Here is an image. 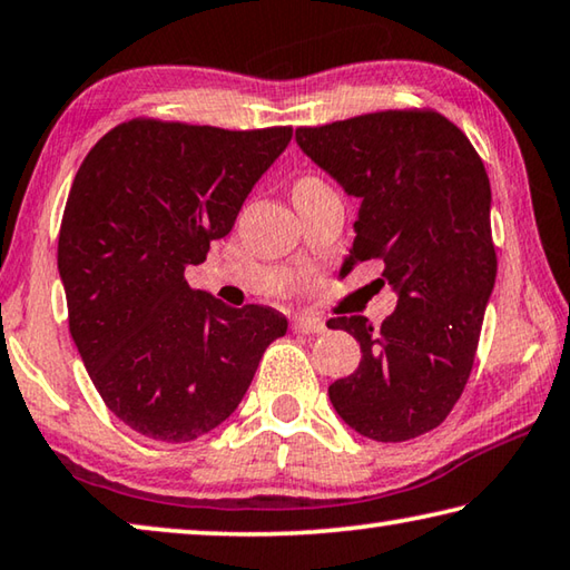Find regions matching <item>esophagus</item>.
I'll return each instance as SVG.
<instances>
[{"label": "esophagus", "mask_w": 570, "mask_h": 570, "mask_svg": "<svg viewBox=\"0 0 570 570\" xmlns=\"http://www.w3.org/2000/svg\"><path fill=\"white\" fill-rule=\"evenodd\" d=\"M292 330L296 334H322L326 332V324L322 320H314V316H296L292 322Z\"/></svg>", "instance_id": "obj_1"}]
</instances>
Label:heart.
Masks as SVG:
<instances>
[{
  "label": "heart",
  "mask_w": 570,
  "mask_h": 570,
  "mask_svg": "<svg viewBox=\"0 0 570 570\" xmlns=\"http://www.w3.org/2000/svg\"><path fill=\"white\" fill-rule=\"evenodd\" d=\"M302 183H316V180H302Z\"/></svg>",
  "instance_id": "heart-1"
}]
</instances>
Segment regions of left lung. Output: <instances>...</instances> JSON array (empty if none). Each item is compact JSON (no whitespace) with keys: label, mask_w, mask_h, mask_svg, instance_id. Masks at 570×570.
Wrapping results in <instances>:
<instances>
[{"label":"left lung","mask_w":570,"mask_h":570,"mask_svg":"<svg viewBox=\"0 0 570 570\" xmlns=\"http://www.w3.org/2000/svg\"><path fill=\"white\" fill-rule=\"evenodd\" d=\"M296 142L346 196L360 198L346 272L380 258L397 308L372 326L336 316L362 362L330 400L360 435L404 442L435 430L460 400L495 286L490 180L458 125L432 110H384L322 128Z\"/></svg>","instance_id":"1"}]
</instances>
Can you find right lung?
<instances>
[{
    "label": "right lung",
    "instance_id": "add662e5",
    "mask_svg": "<svg viewBox=\"0 0 570 570\" xmlns=\"http://www.w3.org/2000/svg\"><path fill=\"white\" fill-rule=\"evenodd\" d=\"M288 140L292 128L130 120L77 170L57 248L70 334L95 390L140 435L188 442L218 428L286 334L276 308L226 306L183 274L234 228Z\"/></svg>",
    "mask_w": 570,
    "mask_h": 570
}]
</instances>
